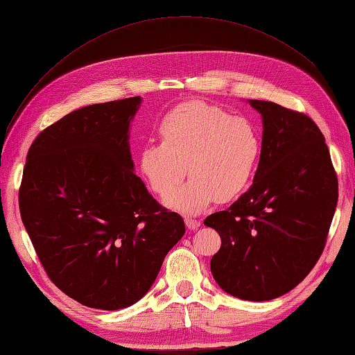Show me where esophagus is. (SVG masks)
I'll return each instance as SVG.
<instances>
[{"mask_svg":"<svg viewBox=\"0 0 355 355\" xmlns=\"http://www.w3.org/2000/svg\"><path fill=\"white\" fill-rule=\"evenodd\" d=\"M185 223H187V227L189 228V230H196V228H198L200 225H201V222L198 220V219H196V218H185Z\"/></svg>","mask_w":355,"mask_h":355,"instance_id":"1","label":"esophagus"}]
</instances>
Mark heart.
<instances>
[{
	"label": "heart",
	"mask_w": 355,
	"mask_h": 355,
	"mask_svg": "<svg viewBox=\"0 0 355 355\" xmlns=\"http://www.w3.org/2000/svg\"><path fill=\"white\" fill-rule=\"evenodd\" d=\"M161 144H146L139 168L148 187L166 196L184 175L190 179L164 198L185 214L239 197L250 185L261 155V136L252 121L201 101L184 102L158 125ZM186 168H183V166Z\"/></svg>",
	"instance_id": "obj_1"
}]
</instances>
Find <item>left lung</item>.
<instances>
[{
  "instance_id": "8db88e82",
  "label": "left lung",
  "mask_w": 355,
  "mask_h": 355,
  "mask_svg": "<svg viewBox=\"0 0 355 355\" xmlns=\"http://www.w3.org/2000/svg\"><path fill=\"white\" fill-rule=\"evenodd\" d=\"M262 116L252 187L204 220L220 235L210 270L231 296L263 302L295 288L323 253L338 202V178L324 136L305 114L247 101Z\"/></svg>"
}]
</instances>
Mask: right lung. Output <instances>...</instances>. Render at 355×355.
<instances>
[{"instance_id": "obj_1", "label": "right lung", "mask_w": 355, "mask_h": 355, "mask_svg": "<svg viewBox=\"0 0 355 355\" xmlns=\"http://www.w3.org/2000/svg\"><path fill=\"white\" fill-rule=\"evenodd\" d=\"M142 98L94 103L42 130L31 145L20 216L50 280L81 305L127 308L154 284L185 234L135 175L130 124Z\"/></svg>"}]
</instances>
